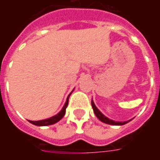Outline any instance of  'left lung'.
Here are the masks:
<instances>
[{"label": "left lung", "mask_w": 160, "mask_h": 160, "mask_svg": "<svg viewBox=\"0 0 160 160\" xmlns=\"http://www.w3.org/2000/svg\"><path fill=\"white\" fill-rule=\"evenodd\" d=\"M92 107L93 109V111L95 115H96V117H97L101 122H103L104 123H107V124H111V125H124V124H126L128 122H115L113 120H111V119H109L108 118H106L105 116L101 113L100 111L98 110V108L95 106V104H94L93 101H92Z\"/></svg>", "instance_id": "left-lung-1"}]
</instances>
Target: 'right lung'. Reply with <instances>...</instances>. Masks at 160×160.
<instances>
[{"mask_svg":"<svg viewBox=\"0 0 160 160\" xmlns=\"http://www.w3.org/2000/svg\"><path fill=\"white\" fill-rule=\"evenodd\" d=\"M70 94L68 95V98H67L66 103H65V104H64L62 110L60 111L58 114L56 115V116H54V117H52V118H49V119H45V120H41V121H29L30 122L34 124V125H37V126H47V125H51V124H54V123H56V122H57L61 120V119L63 118V116L65 115V112H66V108L68 107V98H69Z\"/></svg>","mask_w":160,"mask_h":160,"instance_id":"add662e5","label":"right lung"}]
</instances>
